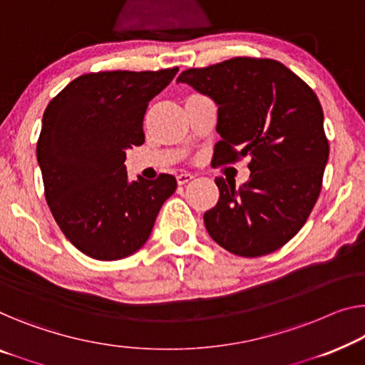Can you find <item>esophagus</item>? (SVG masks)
Masks as SVG:
<instances>
[{
	"mask_svg": "<svg viewBox=\"0 0 365 365\" xmlns=\"http://www.w3.org/2000/svg\"><path fill=\"white\" fill-rule=\"evenodd\" d=\"M190 180H193L192 173H178V175H177V183L178 185H185V183H188Z\"/></svg>",
	"mask_w": 365,
	"mask_h": 365,
	"instance_id": "1",
	"label": "esophagus"
}]
</instances>
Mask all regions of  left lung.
<instances>
[{"mask_svg": "<svg viewBox=\"0 0 365 365\" xmlns=\"http://www.w3.org/2000/svg\"><path fill=\"white\" fill-rule=\"evenodd\" d=\"M177 81L213 98L215 165L251 157L242 188L215 178L220 200L203 220L213 241L241 257L280 249L302 230L319 197L329 143L323 108L304 81L272 58L235 57L188 68Z\"/></svg>", "mask_w": 365, "mask_h": 365, "instance_id": "left-lung-1", "label": "left lung"}]
</instances>
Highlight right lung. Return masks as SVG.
<instances>
[{
    "mask_svg": "<svg viewBox=\"0 0 365 365\" xmlns=\"http://www.w3.org/2000/svg\"><path fill=\"white\" fill-rule=\"evenodd\" d=\"M178 67L85 73L48 103L37 140L43 195L65 237L88 257L118 260L144 246L173 175L128 182L126 149L144 144L152 98Z\"/></svg>",
    "mask_w": 365,
    "mask_h": 365,
    "instance_id": "1",
    "label": "right lung"
}]
</instances>
